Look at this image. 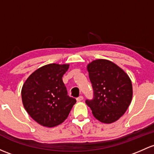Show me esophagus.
<instances>
[{
    "mask_svg": "<svg viewBox=\"0 0 154 154\" xmlns=\"http://www.w3.org/2000/svg\"><path fill=\"white\" fill-rule=\"evenodd\" d=\"M82 100H83V97L82 96H80L78 98H77V102H81V101H82Z\"/></svg>",
    "mask_w": 154,
    "mask_h": 154,
    "instance_id": "esophagus-1",
    "label": "esophagus"
}]
</instances>
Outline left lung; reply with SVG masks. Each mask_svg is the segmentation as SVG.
Instances as JSON below:
<instances>
[{
  "label": "left lung",
  "mask_w": 154,
  "mask_h": 154,
  "mask_svg": "<svg viewBox=\"0 0 154 154\" xmlns=\"http://www.w3.org/2000/svg\"><path fill=\"white\" fill-rule=\"evenodd\" d=\"M94 97L86 100L94 116L100 122L111 124L127 111L133 97L132 82L123 69L106 59L87 65Z\"/></svg>",
  "instance_id": "left-lung-1"
}]
</instances>
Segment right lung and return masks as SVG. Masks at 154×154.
<instances>
[{
  "mask_svg": "<svg viewBox=\"0 0 154 154\" xmlns=\"http://www.w3.org/2000/svg\"><path fill=\"white\" fill-rule=\"evenodd\" d=\"M69 64L43 66L29 76L21 89L26 112L40 125L51 128L63 123L76 100L67 95L62 77Z\"/></svg>",
  "mask_w": 154,
  "mask_h": 154,
  "instance_id": "add662e5",
  "label": "right lung"
}]
</instances>
